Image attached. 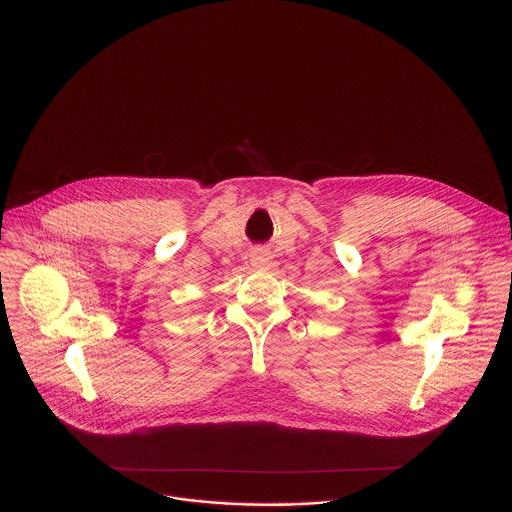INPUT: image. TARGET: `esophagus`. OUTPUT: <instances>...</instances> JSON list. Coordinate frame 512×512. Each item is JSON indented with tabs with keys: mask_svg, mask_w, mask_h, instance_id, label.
<instances>
[{
	"mask_svg": "<svg viewBox=\"0 0 512 512\" xmlns=\"http://www.w3.org/2000/svg\"><path fill=\"white\" fill-rule=\"evenodd\" d=\"M270 252H266V250H254L252 252V256H250V262H252V266H256V268H262V266H268L270 264Z\"/></svg>",
	"mask_w": 512,
	"mask_h": 512,
	"instance_id": "esophagus-1",
	"label": "esophagus"
}]
</instances>
